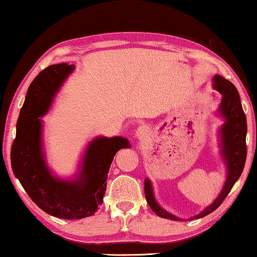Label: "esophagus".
Masks as SVG:
<instances>
[{"instance_id":"34e87169","label":"esophagus","mask_w":257,"mask_h":257,"mask_svg":"<svg viewBox=\"0 0 257 257\" xmlns=\"http://www.w3.org/2000/svg\"><path fill=\"white\" fill-rule=\"evenodd\" d=\"M149 135H150V127L147 125H142L137 128L136 136H137V138L140 140V142H144V140L149 137Z\"/></svg>"}]
</instances>
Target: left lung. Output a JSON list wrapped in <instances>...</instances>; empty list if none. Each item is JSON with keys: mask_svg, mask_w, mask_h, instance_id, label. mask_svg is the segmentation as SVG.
<instances>
[{"mask_svg": "<svg viewBox=\"0 0 257 257\" xmlns=\"http://www.w3.org/2000/svg\"><path fill=\"white\" fill-rule=\"evenodd\" d=\"M213 82L214 89L222 96L217 112L220 115H222V118H224L223 125L220 128V142L221 157L226 163L227 167V180L224 182L222 191L214 200L212 205H209L193 219H200V217L208 215L223 202V200L226 199V196L229 194L231 188H233L235 182L241 177L244 168L245 158H247V145H245L247 119H245V114L243 108H242L240 94H238L234 84L224 79L223 77L219 75L214 76ZM145 196L147 203L158 216L174 221H181V219L172 215L171 213L166 212L158 205L153 194L152 185H151L149 179L145 180Z\"/></svg>", "mask_w": 257, "mask_h": 257, "instance_id": "left-lung-1", "label": "left lung"}]
</instances>
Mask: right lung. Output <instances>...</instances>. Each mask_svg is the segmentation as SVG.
<instances>
[{
	"instance_id": "1",
	"label": "right lung",
	"mask_w": 257,
	"mask_h": 257,
	"mask_svg": "<svg viewBox=\"0 0 257 257\" xmlns=\"http://www.w3.org/2000/svg\"><path fill=\"white\" fill-rule=\"evenodd\" d=\"M75 66L66 63L48 66L29 89L16 124L10 152L12 168L30 199L45 213L59 219L76 220L93 215L103 203L112 160L130 143L122 137H97L84 153L75 180H63L49 170L42 146V119L56 93Z\"/></svg>"
}]
</instances>
